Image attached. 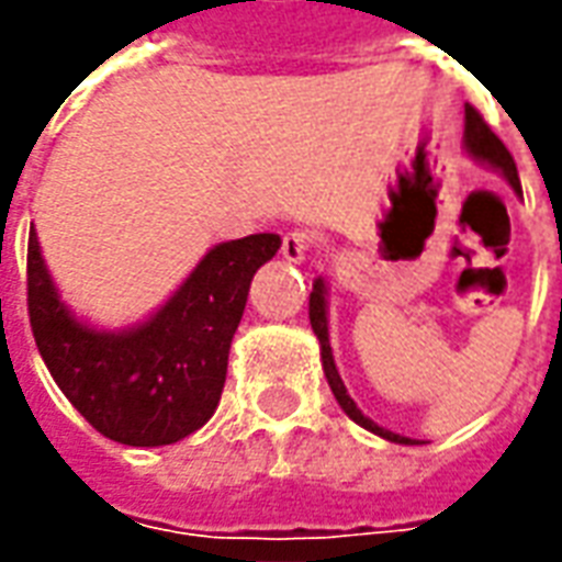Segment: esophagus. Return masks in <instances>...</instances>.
Segmentation results:
<instances>
[{
  "label": "esophagus",
  "instance_id": "obj_1",
  "mask_svg": "<svg viewBox=\"0 0 562 562\" xmlns=\"http://www.w3.org/2000/svg\"><path fill=\"white\" fill-rule=\"evenodd\" d=\"M310 244H313V237L306 232H289L282 237V258L285 261H292V265H301L310 252Z\"/></svg>",
  "mask_w": 562,
  "mask_h": 562
}]
</instances>
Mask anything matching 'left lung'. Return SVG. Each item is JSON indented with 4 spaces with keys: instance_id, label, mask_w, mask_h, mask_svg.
I'll list each match as a JSON object with an SVG mask.
<instances>
[{
    "instance_id": "left-lung-1",
    "label": "left lung",
    "mask_w": 562,
    "mask_h": 562,
    "mask_svg": "<svg viewBox=\"0 0 562 562\" xmlns=\"http://www.w3.org/2000/svg\"><path fill=\"white\" fill-rule=\"evenodd\" d=\"M463 144H467V153H470L475 161H484L487 168H496V171L506 177L508 183L515 192H520V180H518V168H515V159H512V153L506 149V144L496 138L491 126L484 123L482 114L467 104V128H463ZM310 325L316 330L318 346H322V367H325V379H328L330 391H334V397L340 403V409L355 424H361L364 430L370 434L382 436V439H389V442H401V446H415L409 436L401 434H391L385 427H379L376 422H370L355 401L349 397V391L342 385L340 373H337V364H334V352H330V340H328V301H325V280L313 282V292H310Z\"/></svg>"
}]
</instances>
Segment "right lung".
<instances>
[{
    "label": "right lung",
    "instance_id": "obj_1",
    "mask_svg": "<svg viewBox=\"0 0 562 562\" xmlns=\"http://www.w3.org/2000/svg\"><path fill=\"white\" fill-rule=\"evenodd\" d=\"M280 234H249L210 249L147 322L99 330L63 304L30 232L26 304L35 346L71 406L123 446H171L216 413L228 349L256 270Z\"/></svg>",
    "mask_w": 562,
    "mask_h": 562
}]
</instances>
